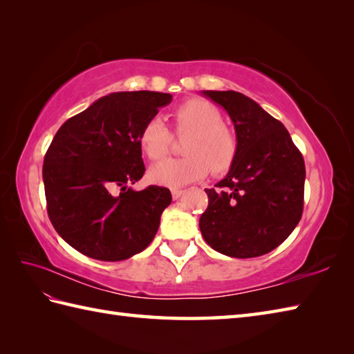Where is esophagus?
<instances>
[{
    "label": "esophagus",
    "mask_w": 354,
    "mask_h": 354,
    "mask_svg": "<svg viewBox=\"0 0 354 354\" xmlns=\"http://www.w3.org/2000/svg\"><path fill=\"white\" fill-rule=\"evenodd\" d=\"M183 193H184V190H181V189H173L171 190V198L176 201V199H179V198L183 196Z\"/></svg>",
    "instance_id": "obj_1"
}]
</instances>
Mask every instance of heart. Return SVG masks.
Listing matches in <instances>:
<instances>
[{
    "instance_id": "obj_1",
    "label": "heart",
    "mask_w": 354,
    "mask_h": 354,
    "mask_svg": "<svg viewBox=\"0 0 354 354\" xmlns=\"http://www.w3.org/2000/svg\"><path fill=\"white\" fill-rule=\"evenodd\" d=\"M178 137H186L183 150L187 156L171 158L149 170L150 181L178 189L213 173L230 170L239 150L234 132L223 124L222 112L213 103L190 99L173 111ZM171 132L161 118L153 117L142 124L138 145L149 160L158 161L169 153Z\"/></svg>"
}]
</instances>
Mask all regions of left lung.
Returning <instances> with one entry per match:
<instances>
[{
  "instance_id": "1",
  "label": "left lung",
  "mask_w": 354,
  "mask_h": 354,
  "mask_svg": "<svg viewBox=\"0 0 354 354\" xmlns=\"http://www.w3.org/2000/svg\"><path fill=\"white\" fill-rule=\"evenodd\" d=\"M228 112L239 150L228 175L205 189L199 219L205 242L234 259L268 254L295 230L303 214L306 167L281 122L236 91H202Z\"/></svg>"
}]
</instances>
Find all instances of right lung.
I'll return each mask as SVG.
<instances>
[{"label":"right lung","mask_w":354,"mask_h":354,"mask_svg":"<svg viewBox=\"0 0 354 354\" xmlns=\"http://www.w3.org/2000/svg\"><path fill=\"white\" fill-rule=\"evenodd\" d=\"M171 102L155 91L112 93L66 120L44 158L47 212L66 243L88 257L120 261L152 242L170 205L165 187L132 190L146 171L138 135Z\"/></svg>","instance_id":"add662e5"}]
</instances>
